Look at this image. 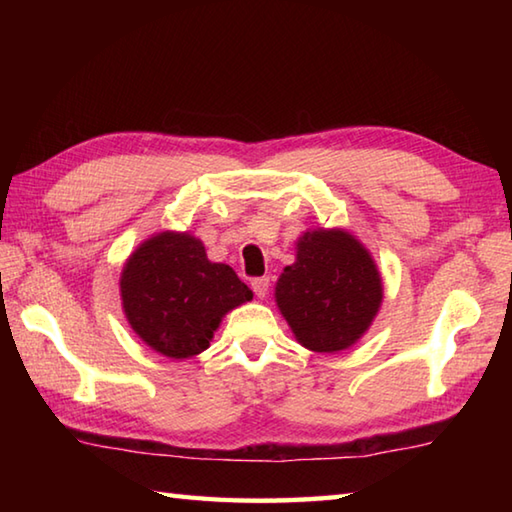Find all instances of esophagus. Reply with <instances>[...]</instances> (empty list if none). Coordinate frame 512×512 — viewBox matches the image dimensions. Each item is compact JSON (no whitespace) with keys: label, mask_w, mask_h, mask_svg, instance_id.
Listing matches in <instances>:
<instances>
[{"label":"esophagus","mask_w":512,"mask_h":512,"mask_svg":"<svg viewBox=\"0 0 512 512\" xmlns=\"http://www.w3.org/2000/svg\"><path fill=\"white\" fill-rule=\"evenodd\" d=\"M250 288H253L255 297L264 299L268 295V288H270V279L268 277H259V279H253V284H250Z\"/></svg>","instance_id":"34e87169"}]
</instances>
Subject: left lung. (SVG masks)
<instances>
[{"instance_id":"left-lung-1","label":"left lung","mask_w":512,"mask_h":512,"mask_svg":"<svg viewBox=\"0 0 512 512\" xmlns=\"http://www.w3.org/2000/svg\"><path fill=\"white\" fill-rule=\"evenodd\" d=\"M295 264L275 286L281 317L306 350L336 354L363 339L383 303L374 257L345 228H310L297 239Z\"/></svg>"}]
</instances>
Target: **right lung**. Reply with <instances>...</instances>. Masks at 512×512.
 I'll return each mask as SVG.
<instances>
[{"label":"right lung","instance_id":"right-lung-1","mask_svg":"<svg viewBox=\"0 0 512 512\" xmlns=\"http://www.w3.org/2000/svg\"><path fill=\"white\" fill-rule=\"evenodd\" d=\"M118 284L129 328L173 361L204 352L226 314L253 299L231 266L206 257L202 239L178 231L140 242Z\"/></svg>","mask_w":512,"mask_h":512}]
</instances>
